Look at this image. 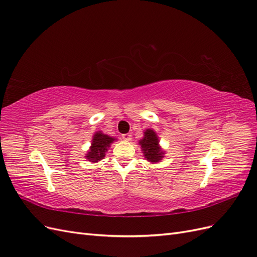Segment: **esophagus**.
Wrapping results in <instances>:
<instances>
[{
    "mask_svg": "<svg viewBox=\"0 0 257 257\" xmlns=\"http://www.w3.org/2000/svg\"><path fill=\"white\" fill-rule=\"evenodd\" d=\"M122 138L124 139V141H125V142H130L131 141V139H132V135L130 134V133H126V134H123L122 135Z\"/></svg>",
    "mask_w": 257,
    "mask_h": 257,
    "instance_id": "obj_1",
    "label": "esophagus"
}]
</instances>
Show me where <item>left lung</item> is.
Here are the masks:
<instances>
[{
	"label": "left lung",
	"instance_id": "obj_1",
	"mask_svg": "<svg viewBox=\"0 0 257 257\" xmlns=\"http://www.w3.org/2000/svg\"><path fill=\"white\" fill-rule=\"evenodd\" d=\"M142 147L145 158L151 163H158L164 158V152L159 145V137L151 128L144 132V138L138 143Z\"/></svg>",
	"mask_w": 257,
	"mask_h": 257
}]
</instances>
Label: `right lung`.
<instances>
[{"mask_svg":"<svg viewBox=\"0 0 257 257\" xmlns=\"http://www.w3.org/2000/svg\"><path fill=\"white\" fill-rule=\"evenodd\" d=\"M115 141V138L103 134L102 132H96L93 135V139L91 143L90 150L85 154V158L90 162L96 163L105 158V153L107 152L108 148Z\"/></svg>","mask_w":257,"mask_h":257,"instance_id":"1","label":"right lung"}]
</instances>
